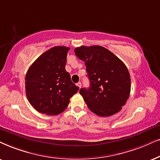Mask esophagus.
I'll return each instance as SVG.
<instances>
[{
  "mask_svg": "<svg viewBox=\"0 0 160 160\" xmlns=\"http://www.w3.org/2000/svg\"><path fill=\"white\" fill-rule=\"evenodd\" d=\"M77 86L79 87V88H81V82H78V83H77Z\"/></svg>",
  "mask_w": 160,
  "mask_h": 160,
  "instance_id": "obj_1",
  "label": "esophagus"
}]
</instances>
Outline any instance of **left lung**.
Listing matches in <instances>:
<instances>
[{
  "label": "left lung",
  "mask_w": 160,
  "mask_h": 160,
  "mask_svg": "<svg viewBox=\"0 0 160 160\" xmlns=\"http://www.w3.org/2000/svg\"><path fill=\"white\" fill-rule=\"evenodd\" d=\"M74 52L85 62L90 81L89 88L80 90L88 108L100 117L120 112L131 92V77L123 62L100 46H82Z\"/></svg>",
  "instance_id": "left-lung-1"
}]
</instances>
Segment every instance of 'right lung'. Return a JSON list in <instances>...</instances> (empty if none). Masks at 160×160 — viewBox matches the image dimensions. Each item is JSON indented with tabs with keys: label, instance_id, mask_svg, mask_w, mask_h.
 Listing matches in <instances>:
<instances>
[{
	"label": "right lung",
	"instance_id": "1",
	"mask_svg": "<svg viewBox=\"0 0 160 160\" xmlns=\"http://www.w3.org/2000/svg\"><path fill=\"white\" fill-rule=\"evenodd\" d=\"M68 50L66 46H54L42 54L27 71L26 94L38 112L60 114L78 92L79 87L72 82L65 68Z\"/></svg>",
	"mask_w": 160,
	"mask_h": 160
}]
</instances>
